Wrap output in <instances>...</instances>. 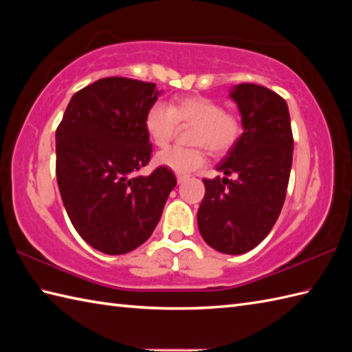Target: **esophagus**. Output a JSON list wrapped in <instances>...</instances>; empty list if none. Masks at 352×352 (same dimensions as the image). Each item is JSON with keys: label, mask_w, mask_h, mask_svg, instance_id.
Listing matches in <instances>:
<instances>
[{"label": "esophagus", "mask_w": 352, "mask_h": 352, "mask_svg": "<svg viewBox=\"0 0 352 352\" xmlns=\"http://www.w3.org/2000/svg\"><path fill=\"white\" fill-rule=\"evenodd\" d=\"M189 178V175H183V174H178L177 175V182L178 183H183V182H186Z\"/></svg>", "instance_id": "obj_1"}]
</instances>
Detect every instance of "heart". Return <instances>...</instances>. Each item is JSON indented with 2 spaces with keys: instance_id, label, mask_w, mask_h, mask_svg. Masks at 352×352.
I'll list each match as a JSON object with an SVG mask.
<instances>
[{
  "instance_id": "1",
  "label": "heart",
  "mask_w": 352,
  "mask_h": 352,
  "mask_svg": "<svg viewBox=\"0 0 352 352\" xmlns=\"http://www.w3.org/2000/svg\"><path fill=\"white\" fill-rule=\"evenodd\" d=\"M178 124L193 125L189 142L195 146H172L155 155L160 166L177 174L203 168L207 160L204 146L214 155L228 153L243 133L242 119L236 111L223 110L218 101L206 96H183L170 104L154 102L145 113V131L155 146H166L175 136Z\"/></svg>"
}]
</instances>
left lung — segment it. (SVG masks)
<instances>
[{"label":"left lung","mask_w":352,"mask_h":352,"mask_svg":"<svg viewBox=\"0 0 352 352\" xmlns=\"http://www.w3.org/2000/svg\"><path fill=\"white\" fill-rule=\"evenodd\" d=\"M242 115L243 133L216 169L226 175L204 178L198 228L213 250L237 256L263 241L286 199L294 136L287 104L278 94L242 83L230 94Z\"/></svg>","instance_id":"1"}]
</instances>
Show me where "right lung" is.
<instances>
[{"label": "right lung", "instance_id": "1", "mask_svg": "<svg viewBox=\"0 0 352 352\" xmlns=\"http://www.w3.org/2000/svg\"><path fill=\"white\" fill-rule=\"evenodd\" d=\"M154 83L107 77L74 94L56 131V175L69 219L104 254L136 250L153 234L175 188L170 169L133 175L151 159L145 113Z\"/></svg>", "mask_w": 352, "mask_h": 352}]
</instances>
